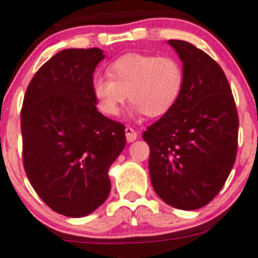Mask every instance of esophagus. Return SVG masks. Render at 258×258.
<instances>
[{
	"label": "esophagus",
	"mask_w": 258,
	"mask_h": 258,
	"mask_svg": "<svg viewBox=\"0 0 258 258\" xmlns=\"http://www.w3.org/2000/svg\"><path fill=\"white\" fill-rule=\"evenodd\" d=\"M124 134H126L127 142H134V141L137 140V132L132 127H126L124 128Z\"/></svg>",
	"instance_id": "1"
}]
</instances>
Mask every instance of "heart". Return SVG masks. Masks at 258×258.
Masks as SVG:
<instances>
[{
	"label": "heart",
	"instance_id": "b5f03b06",
	"mask_svg": "<svg viewBox=\"0 0 258 258\" xmlns=\"http://www.w3.org/2000/svg\"><path fill=\"white\" fill-rule=\"evenodd\" d=\"M109 77L97 76L92 82L98 107L106 116H116L127 99L131 116H163L182 93L185 71L171 56L126 53L107 67Z\"/></svg>",
	"mask_w": 258,
	"mask_h": 258
}]
</instances>
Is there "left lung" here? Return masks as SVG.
I'll return each instance as SVG.
<instances>
[{"instance_id":"8db88e82","label":"left lung","mask_w":258,"mask_h":258,"mask_svg":"<svg viewBox=\"0 0 258 258\" xmlns=\"http://www.w3.org/2000/svg\"><path fill=\"white\" fill-rule=\"evenodd\" d=\"M176 51L185 84L175 105L147 128L149 175L155 194L171 207L194 211L224 186L237 152L239 117L224 72L211 56L182 40Z\"/></svg>"}]
</instances>
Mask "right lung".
I'll use <instances>...</instances> for the list:
<instances>
[{"mask_svg":"<svg viewBox=\"0 0 258 258\" xmlns=\"http://www.w3.org/2000/svg\"><path fill=\"white\" fill-rule=\"evenodd\" d=\"M98 47L66 49L45 62L25 92L23 163L39 197L66 217H86L106 201L109 168L126 146L124 126L98 111L93 73Z\"/></svg>","mask_w":258,"mask_h":258,"instance_id":"1","label":"right lung"}]
</instances>
